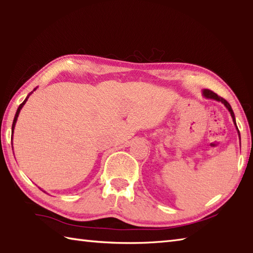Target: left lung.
<instances>
[{
	"label": "left lung",
	"mask_w": 253,
	"mask_h": 253,
	"mask_svg": "<svg viewBox=\"0 0 253 253\" xmlns=\"http://www.w3.org/2000/svg\"><path fill=\"white\" fill-rule=\"evenodd\" d=\"M202 95L204 96V98H207V99H213V100L220 101V102H222V104H223V105L225 106V108L228 109V110H229V113L231 114V117H232V119H233V124L235 125V128H237L238 134H239V137H240V131H239V129H238L237 123H235V116H234V113H233L232 108H231V106H230L229 102L226 101L225 99H223V98H222V97H219V96H217L216 93H214L213 91L209 90V89H204V90L202 91ZM240 140H241V138H240ZM240 144H241V143H240Z\"/></svg>",
	"instance_id": "8db88e82"
}]
</instances>
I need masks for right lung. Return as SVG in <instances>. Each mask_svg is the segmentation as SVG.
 I'll use <instances>...</instances> for the list:
<instances>
[{
    "mask_svg": "<svg viewBox=\"0 0 253 253\" xmlns=\"http://www.w3.org/2000/svg\"><path fill=\"white\" fill-rule=\"evenodd\" d=\"M36 89L37 88H34L33 89V91L34 90H36ZM32 91V92H33ZM32 92H30L29 93V95H28V97L27 98H25V99H24V101L22 102V104H21L20 106H19V108H18V110H16V113H15V116H14V119H13V124H12V138L11 139H13V132H14V127H15V124H16V121H18V117H19V114H20V111H21V109H22V107L25 105V102H27V100H28V98H29V96L30 95H31V93Z\"/></svg>",
    "mask_w": 253,
    "mask_h": 253,
    "instance_id": "right-lung-1",
    "label": "right lung"
}]
</instances>
